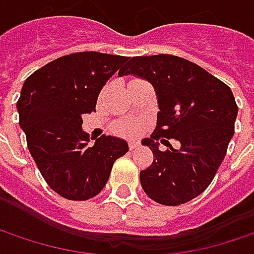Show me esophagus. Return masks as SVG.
<instances>
[{
    "label": "esophagus",
    "mask_w": 254,
    "mask_h": 254,
    "mask_svg": "<svg viewBox=\"0 0 254 254\" xmlns=\"http://www.w3.org/2000/svg\"><path fill=\"white\" fill-rule=\"evenodd\" d=\"M139 148V143L138 142H129V149L130 150H135V149Z\"/></svg>",
    "instance_id": "esophagus-1"
}]
</instances>
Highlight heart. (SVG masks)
Instances as JSON below:
<instances>
[{
  "label": "heart",
  "mask_w": 254,
  "mask_h": 254,
  "mask_svg": "<svg viewBox=\"0 0 254 254\" xmlns=\"http://www.w3.org/2000/svg\"><path fill=\"white\" fill-rule=\"evenodd\" d=\"M138 129L139 127L135 122H125V124H121L118 127L119 133H122L125 136H133L138 132Z\"/></svg>",
  "instance_id": "b5f03b06"
}]
</instances>
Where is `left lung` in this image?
I'll list each match as a JSON object with an SVG mask.
<instances>
[{
    "mask_svg": "<svg viewBox=\"0 0 254 254\" xmlns=\"http://www.w3.org/2000/svg\"><path fill=\"white\" fill-rule=\"evenodd\" d=\"M148 81L156 94V127L142 140L152 165L140 185L155 202L178 206L199 196L213 181L235 133L237 105L232 89L193 62L175 55L132 57L118 73ZM181 145L172 148L168 138ZM169 146L163 152L159 143Z\"/></svg>",
    "mask_w": 254,
    "mask_h": 254,
    "instance_id": "obj_1",
    "label": "left lung"
}]
</instances>
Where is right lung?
Listing matches in <instances>:
<instances>
[{"mask_svg":"<svg viewBox=\"0 0 254 254\" xmlns=\"http://www.w3.org/2000/svg\"><path fill=\"white\" fill-rule=\"evenodd\" d=\"M127 57L76 52L29 75L17 102L28 149L50 188L69 200H86L105 188L127 142L101 136L89 145L82 115L96 108L101 89Z\"/></svg>","mask_w":254,"mask_h":254,"instance_id":"obj_1","label":"right lung"}]
</instances>
